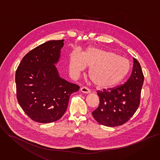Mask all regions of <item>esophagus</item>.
<instances>
[{
	"label": "esophagus",
	"instance_id": "obj_1",
	"mask_svg": "<svg viewBox=\"0 0 160 160\" xmlns=\"http://www.w3.org/2000/svg\"><path fill=\"white\" fill-rule=\"evenodd\" d=\"M81 92L84 93H90V89H88V88H86L85 86H82V88H81Z\"/></svg>",
	"mask_w": 160,
	"mask_h": 160
}]
</instances>
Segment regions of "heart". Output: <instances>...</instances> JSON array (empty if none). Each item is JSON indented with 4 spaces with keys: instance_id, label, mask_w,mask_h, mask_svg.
<instances>
[{
    "instance_id": "obj_1",
    "label": "heart",
    "mask_w": 160,
    "mask_h": 160,
    "mask_svg": "<svg viewBox=\"0 0 160 160\" xmlns=\"http://www.w3.org/2000/svg\"><path fill=\"white\" fill-rule=\"evenodd\" d=\"M90 67L89 76L92 82L99 88L112 87L121 82L129 72V62L115 52L97 48H88L82 53L74 50L69 58L70 72L76 74Z\"/></svg>"
}]
</instances>
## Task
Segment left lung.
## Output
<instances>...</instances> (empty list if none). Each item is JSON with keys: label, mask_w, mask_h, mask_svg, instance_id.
Listing matches in <instances>:
<instances>
[{"label": "left lung", "mask_w": 160, "mask_h": 160, "mask_svg": "<svg viewBox=\"0 0 160 160\" xmlns=\"http://www.w3.org/2000/svg\"><path fill=\"white\" fill-rule=\"evenodd\" d=\"M132 72L125 84L97 91L100 103L92 112L95 120L106 127H117L127 122L137 110L140 100L144 74L139 62L133 58Z\"/></svg>", "instance_id": "obj_1"}]
</instances>
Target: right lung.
<instances>
[{
  "instance_id": "1",
  "label": "right lung",
  "mask_w": 160,
  "mask_h": 160,
  "mask_svg": "<svg viewBox=\"0 0 160 160\" xmlns=\"http://www.w3.org/2000/svg\"><path fill=\"white\" fill-rule=\"evenodd\" d=\"M64 40L49 41L29 51L16 72V97L26 114L40 123L54 122L65 112L70 95L79 86L61 78L55 64Z\"/></svg>"
}]
</instances>
